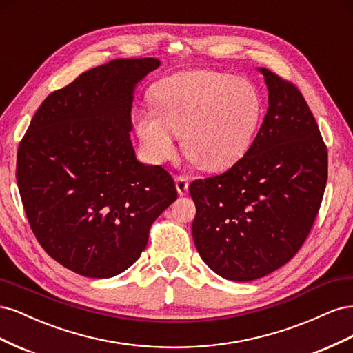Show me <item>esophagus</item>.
I'll return each instance as SVG.
<instances>
[{
	"label": "esophagus",
	"mask_w": 353,
	"mask_h": 353,
	"mask_svg": "<svg viewBox=\"0 0 353 353\" xmlns=\"http://www.w3.org/2000/svg\"><path fill=\"white\" fill-rule=\"evenodd\" d=\"M175 187L178 190L179 196H185L188 193V178L187 176H176Z\"/></svg>",
	"instance_id": "esophagus-1"
}]
</instances>
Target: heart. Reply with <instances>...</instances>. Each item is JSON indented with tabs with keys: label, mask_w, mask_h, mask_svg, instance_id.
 Here are the masks:
<instances>
[{
	"label": "heart",
	"mask_w": 353,
	"mask_h": 353,
	"mask_svg": "<svg viewBox=\"0 0 353 353\" xmlns=\"http://www.w3.org/2000/svg\"><path fill=\"white\" fill-rule=\"evenodd\" d=\"M154 110L135 114V130L154 163L184 150L205 170L228 169L250 150L262 119V99L249 81L215 70H190L159 81L150 91Z\"/></svg>",
	"instance_id": "b5f03b06"
}]
</instances>
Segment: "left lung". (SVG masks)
<instances>
[{
    "mask_svg": "<svg viewBox=\"0 0 353 353\" xmlns=\"http://www.w3.org/2000/svg\"><path fill=\"white\" fill-rule=\"evenodd\" d=\"M258 70L268 110L250 150L227 172L188 187L197 252L231 281L258 280L293 258L327 184V147L303 95L279 74Z\"/></svg>",
    "mask_w": 353,
    "mask_h": 353,
    "instance_id": "left-lung-1",
    "label": "left lung"
}]
</instances>
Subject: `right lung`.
I'll list each match as a JSON object with an SVG mask.
<instances>
[{"instance_id": "add662e5", "label": "right lung", "mask_w": 353, "mask_h": 353, "mask_svg": "<svg viewBox=\"0 0 353 353\" xmlns=\"http://www.w3.org/2000/svg\"><path fill=\"white\" fill-rule=\"evenodd\" d=\"M159 59H116L51 92L20 141L16 178L30 228L52 259L110 279L140 258L152 223L178 193L159 165L137 160V83Z\"/></svg>"}]
</instances>
